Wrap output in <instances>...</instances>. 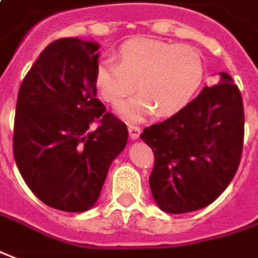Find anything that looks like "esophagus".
Listing matches in <instances>:
<instances>
[{
	"mask_svg": "<svg viewBox=\"0 0 258 258\" xmlns=\"http://www.w3.org/2000/svg\"><path fill=\"white\" fill-rule=\"evenodd\" d=\"M128 133L131 140H137V138L140 137L141 128H140L138 125H134V124H128Z\"/></svg>",
	"mask_w": 258,
	"mask_h": 258,
	"instance_id": "esophagus-1",
	"label": "esophagus"
}]
</instances>
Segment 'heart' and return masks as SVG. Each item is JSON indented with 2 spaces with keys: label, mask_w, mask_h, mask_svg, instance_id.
<instances>
[{
  "label": "heart",
  "mask_w": 258,
  "mask_h": 258,
  "mask_svg": "<svg viewBox=\"0 0 258 258\" xmlns=\"http://www.w3.org/2000/svg\"><path fill=\"white\" fill-rule=\"evenodd\" d=\"M117 60L103 59L96 69L100 97L117 104L136 89L140 93L117 107L124 120L134 121L155 108L157 114H172L195 94L203 78L201 53L189 45L138 38L125 42Z\"/></svg>",
  "instance_id": "b5f03b06"
}]
</instances>
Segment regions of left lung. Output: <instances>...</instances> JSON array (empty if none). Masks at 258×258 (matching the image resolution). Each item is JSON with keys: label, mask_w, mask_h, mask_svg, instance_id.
I'll return each mask as SVG.
<instances>
[{"label": "left lung", "mask_w": 258, "mask_h": 258, "mask_svg": "<svg viewBox=\"0 0 258 258\" xmlns=\"http://www.w3.org/2000/svg\"><path fill=\"white\" fill-rule=\"evenodd\" d=\"M176 114L144 130L154 151L150 188L159 209L180 215L215 202L232 182L243 151V99L222 72Z\"/></svg>", "instance_id": "8db88e82"}]
</instances>
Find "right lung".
Here are the masks:
<instances>
[{
	"instance_id": "obj_1",
	"label": "right lung",
	"mask_w": 258,
	"mask_h": 258,
	"mask_svg": "<svg viewBox=\"0 0 258 258\" xmlns=\"http://www.w3.org/2000/svg\"><path fill=\"white\" fill-rule=\"evenodd\" d=\"M99 48L79 38L52 42L19 87L14 158L35 196L63 212L94 206L128 140L127 125L97 99Z\"/></svg>"
}]
</instances>
